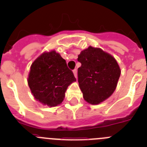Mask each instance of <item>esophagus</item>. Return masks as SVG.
I'll return each instance as SVG.
<instances>
[{
	"label": "esophagus",
	"instance_id": "1",
	"mask_svg": "<svg viewBox=\"0 0 147 147\" xmlns=\"http://www.w3.org/2000/svg\"><path fill=\"white\" fill-rule=\"evenodd\" d=\"M73 74H74V75H75V78H78V72H77V69H75L73 70Z\"/></svg>",
	"mask_w": 147,
	"mask_h": 147
}]
</instances>
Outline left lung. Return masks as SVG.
Returning <instances> with one entry per match:
<instances>
[{
  "label": "left lung",
  "instance_id": "1",
  "mask_svg": "<svg viewBox=\"0 0 147 147\" xmlns=\"http://www.w3.org/2000/svg\"><path fill=\"white\" fill-rule=\"evenodd\" d=\"M78 60V82L84 100L97 105L110 97L121 75L117 62L102 49L90 46L82 50Z\"/></svg>",
  "mask_w": 147,
  "mask_h": 147
}]
</instances>
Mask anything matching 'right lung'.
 <instances>
[{"instance_id": "right-lung-1", "label": "right lung", "mask_w": 147, "mask_h": 147, "mask_svg": "<svg viewBox=\"0 0 147 147\" xmlns=\"http://www.w3.org/2000/svg\"><path fill=\"white\" fill-rule=\"evenodd\" d=\"M76 81L65 60L55 50L40 55L30 67L28 83L35 100L44 105L62 103L68 86Z\"/></svg>"}]
</instances>
